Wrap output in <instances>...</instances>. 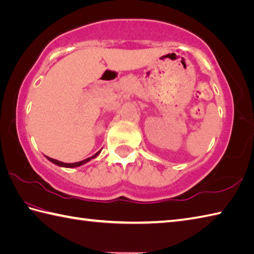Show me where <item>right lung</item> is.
<instances>
[{
	"instance_id": "1",
	"label": "right lung",
	"mask_w": 254,
	"mask_h": 254,
	"mask_svg": "<svg viewBox=\"0 0 254 254\" xmlns=\"http://www.w3.org/2000/svg\"><path fill=\"white\" fill-rule=\"evenodd\" d=\"M99 152H100V150H99V151H97L96 154L93 155L92 157H89V158H86V159H84V160H82V161H78V162H73V164H66V162H62V161H60V160L53 159V158H50V157H47V156H46V158H47V159H49L51 162H53V164H55V165L60 166V167H65V168H75V167H79V166H82V165L86 164V162H88L89 160L94 159V158H96V157L99 155Z\"/></svg>"
}]
</instances>
